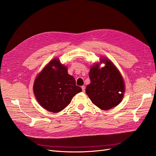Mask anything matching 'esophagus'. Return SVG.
Masks as SVG:
<instances>
[{"instance_id":"obj_1","label":"esophagus","mask_w":156,"mask_h":156,"mask_svg":"<svg viewBox=\"0 0 156 156\" xmlns=\"http://www.w3.org/2000/svg\"><path fill=\"white\" fill-rule=\"evenodd\" d=\"M81 88H82V90H83V92H85V87H84V86H82V87H81Z\"/></svg>"}]
</instances>
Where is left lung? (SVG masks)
I'll use <instances>...</instances> for the list:
<instances>
[{
  "label": "left lung",
  "mask_w": 156,
  "mask_h": 156,
  "mask_svg": "<svg viewBox=\"0 0 156 156\" xmlns=\"http://www.w3.org/2000/svg\"><path fill=\"white\" fill-rule=\"evenodd\" d=\"M104 67L100 68L96 63L90 69V83L87 86L86 93L94 105L102 110L116 107L124 97L125 86L120 72L111 60L101 58Z\"/></svg>",
  "instance_id": "obj_1"
}]
</instances>
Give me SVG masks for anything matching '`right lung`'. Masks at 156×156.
<instances>
[{
	"mask_svg": "<svg viewBox=\"0 0 156 156\" xmlns=\"http://www.w3.org/2000/svg\"><path fill=\"white\" fill-rule=\"evenodd\" d=\"M33 90L39 104L51 112L63 110L82 91L57 58L51 60L36 77Z\"/></svg>",
	"mask_w": 156,
	"mask_h": 156,
	"instance_id": "add662e5",
	"label": "right lung"
}]
</instances>
